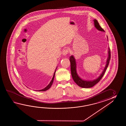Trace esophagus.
Returning a JSON list of instances; mask_svg holds the SVG:
<instances>
[{"instance_id": "34e87169", "label": "esophagus", "mask_w": 126, "mask_h": 126, "mask_svg": "<svg viewBox=\"0 0 126 126\" xmlns=\"http://www.w3.org/2000/svg\"><path fill=\"white\" fill-rule=\"evenodd\" d=\"M68 53V50L67 49H64L63 51V54L64 56H66Z\"/></svg>"}]
</instances>
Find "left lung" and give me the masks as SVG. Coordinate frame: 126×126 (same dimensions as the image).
<instances>
[{"instance_id": "left-lung-1", "label": "left lung", "mask_w": 126, "mask_h": 126, "mask_svg": "<svg viewBox=\"0 0 126 126\" xmlns=\"http://www.w3.org/2000/svg\"><path fill=\"white\" fill-rule=\"evenodd\" d=\"M94 25L95 28L97 29L98 30L102 32H105V31L100 26L99 22L97 21L96 19H94ZM108 36H107V40L108 39ZM111 58V52L110 48H109V50H108V57L107 59L106 64L105 67L104 71L102 72L101 74L100 75L99 77L97 78L96 79H95L93 80H84L82 79L81 78H80L78 73L77 72V70H76V63L75 60V58H74L73 56L72 55L70 57V61L71 63V74L72 76V78L74 81H75V83H76L78 86H80V87L85 88H88L93 87L97 83H98L100 80L101 79L102 77L104 75L105 72L106 70L107 69V67H108V65L110 63V60Z\"/></svg>"}]
</instances>
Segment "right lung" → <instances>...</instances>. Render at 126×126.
Returning a JSON list of instances; mask_svg holds the SVG:
<instances>
[{"instance_id":"right-lung-1","label":"right lung","mask_w":126,"mask_h":126,"mask_svg":"<svg viewBox=\"0 0 126 126\" xmlns=\"http://www.w3.org/2000/svg\"><path fill=\"white\" fill-rule=\"evenodd\" d=\"M55 72H56V70H55V72H54V76H53V77L52 78V80H51V81H50V82L49 83V84H48V86H47L46 87H45V88L43 89H42V90H36V91H47V90H48L50 88V87H51V86H52V84L53 83V81H54V76H55Z\"/></svg>"}]
</instances>
